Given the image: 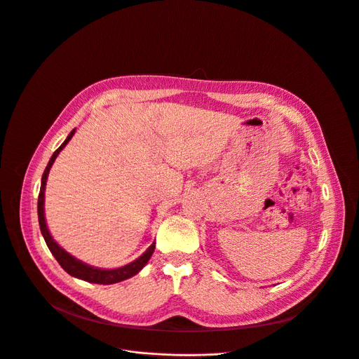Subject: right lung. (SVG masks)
<instances>
[{"label":"right lung","mask_w":359,"mask_h":359,"mask_svg":"<svg viewBox=\"0 0 359 359\" xmlns=\"http://www.w3.org/2000/svg\"><path fill=\"white\" fill-rule=\"evenodd\" d=\"M75 130H72L69 133V136L67 137V140L63 142L57 149L53 152L46 170L43 172V177H41V185H40V193H39V200H37V216H39V226H40V231L41 235H43L45 238V242L49 248V250L52 252V255L56 258V261L59 262V265L65 269L69 276L75 277V278H79V280H83V281H88V283H95V284H116V283H120L123 280H128L133 276H136V273L147 264V261L151 259L154 250H155V242L147 248V250L144 252V254L137 258L136 261H133L132 264L126 265V266H121V268H117V269H100V268H94V266H90L87 264H83L78 259H75L74 257H71L68 252L63 250L55 241L53 238L50 236L49 230H48V226H46V222H45V212H43V204H45V187H46V180H48V175H49V170L52 163L55 162L57 154L63 149V147L67 146V143L71 140V137L74 136Z\"/></svg>","instance_id":"1"}]
</instances>
